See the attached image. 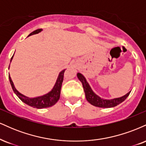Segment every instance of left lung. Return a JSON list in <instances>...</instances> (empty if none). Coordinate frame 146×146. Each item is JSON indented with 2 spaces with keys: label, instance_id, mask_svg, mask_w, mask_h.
<instances>
[{
  "label": "left lung",
  "instance_id": "left-lung-1",
  "mask_svg": "<svg viewBox=\"0 0 146 146\" xmlns=\"http://www.w3.org/2000/svg\"><path fill=\"white\" fill-rule=\"evenodd\" d=\"M77 76H78L80 81L82 84L86 100L89 102L90 104L95 106L100 107V108H111V107H115L124 101L130 93V91L127 94L121 97V98H115L113 99V100H104V99H102L100 97H99L98 95H97L93 91V90L90 88V85L87 82L86 78L81 73H78L77 74Z\"/></svg>",
  "mask_w": 146,
  "mask_h": 146
}]
</instances>
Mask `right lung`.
I'll return each instance as SVG.
<instances>
[{"mask_svg":"<svg viewBox=\"0 0 146 146\" xmlns=\"http://www.w3.org/2000/svg\"><path fill=\"white\" fill-rule=\"evenodd\" d=\"M41 31H42V29H37L36 31H33L32 33H30L29 36H31V35L38 33L39 32H40ZM13 56L11 57V60H12ZM65 70L66 69L63 70V71L60 72L59 75H58V78L57 79L56 84H55V86H53V89H52L49 93H48L46 95H42V96L37 97V98H27V97L25 96V95H23V94H21V93H20L14 87V83H13L12 80H11L10 75H9V79L10 84H11V86L12 87V89L14 90L15 94L17 95L18 98H19L22 102H23L25 104H26L30 106L33 107V108L40 109V108L51 107L52 106L56 104V102L59 100L60 96V91H61L62 84L63 79H64V73Z\"/></svg>","mask_w":146,"mask_h":146,"instance_id":"right-lung-1","label":"right lung"}]
</instances>
